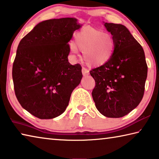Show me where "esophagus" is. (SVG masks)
<instances>
[{
	"instance_id": "esophagus-1",
	"label": "esophagus",
	"mask_w": 159,
	"mask_h": 159,
	"mask_svg": "<svg viewBox=\"0 0 159 159\" xmlns=\"http://www.w3.org/2000/svg\"><path fill=\"white\" fill-rule=\"evenodd\" d=\"M82 75H84V76H87V75H88L89 74V70H87V68H85V67H82Z\"/></svg>"
}]
</instances>
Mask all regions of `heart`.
Listing matches in <instances>:
<instances>
[{
	"mask_svg": "<svg viewBox=\"0 0 159 159\" xmlns=\"http://www.w3.org/2000/svg\"><path fill=\"white\" fill-rule=\"evenodd\" d=\"M75 41L82 51L84 61L93 66H99L107 62L113 56L116 47V42L111 34L92 27H84L75 34ZM76 46L75 43L70 44V52L74 56L79 53Z\"/></svg>",
	"mask_w": 159,
	"mask_h": 159,
	"instance_id": "heart-1",
	"label": "heart"
}]
</instances>
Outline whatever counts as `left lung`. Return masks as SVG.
<instances>
[{
	"label": "left lung",
	"mask_w": 159,
	"mask_h": 159,
	"mask_svg": "<svg viewBox=\"0 0 159 159\" xmlns=\"http://www.w3.org/2000/svg\"><path fill=\"white\" fill-rule=\"evenodd\" d=\"M116 42L113 56L92 69L95 80L93 100L97 110L108 118H121L139 105L144 93L147 65L144 51L126 27L104 23Z\"/></svg>",
	"instance_id": "obj_1"
}]
</instances>
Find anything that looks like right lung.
<instances>
[{
    "label": "right lung",
    "instance_id": "add662e5",
    "mask_svg": "<svg viewBox=\"0 0 159 159\" xmlns=\"http://www.w3.org/2000/svg\"><path fill=\"white\" fill-rule=\"evenodd\" d=\"M81 27L72 17L43 21L18 45L12 66L15 93L22 107L36 118L61 115L81 82V66H72L67 58L69 41Z\"/></svg>",
    "mask_w": 159,
    "mask_h": 159
}]
</instances>
